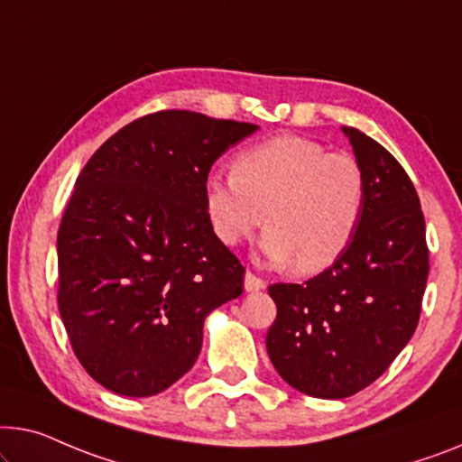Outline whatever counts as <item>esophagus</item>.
Returning <instances> with one entry per match:
<instances>
[{
	"mask_svg": "<svg viewBox=\"0 0 462 462\" xmlns=\"http://www.w3.org/2000/svg\"><path fill=\"white\" fill-rule=\"evenodd\" d=\"M263 288H265L263 278H259V275H254L253 272L245 273V291L246 292H257V291H263Z\"/></svg>",
	"mask_w": 462,
	"mask_h": 462,
	"instance_id": "34e87169",
	"label": "esophagus"
}]
</instances>
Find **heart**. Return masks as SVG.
<instances>
[{
	"label": "heart",
	"mask_w": 462,
	"mask_h": 462,
	"mask_svg": "<svg viewBox=\"0 0 462 462\" xmlns=\"http://www.w3.org/2000/svg\"><path fill=\"white\" fill-rule=\"evenodd\" d=\"M367 180L353 155L329 153L321 143L282 134L240 151L232 176L205 182V211L224 245L236 246L261 224V251L299 273L329 267L359 230Z\"/></svg>",
	"instance_id": "obj_1"
}]
</instances>
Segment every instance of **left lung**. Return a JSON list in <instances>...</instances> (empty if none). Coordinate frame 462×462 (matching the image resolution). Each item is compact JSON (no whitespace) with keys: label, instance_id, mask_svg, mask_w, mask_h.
Masks as SVG:
<instances>
[{"label":"left lung","instance_id":"8db88e82","mask_svg":"<svg viewBox=\"0 0 462 462\" xmlns=\"http://www.w3.org/2000/svg\"><path fill=\"white\" fill-rule=\"evenodd\" d=\"M367 180L353 243L305 284H272L278 315L265 346L282 380L315 398H346L374 383L407 346L430 273L425 217L396 157L342 128Z\"/></svg>","mask_w":462,"mask_h":462}]
</instances>
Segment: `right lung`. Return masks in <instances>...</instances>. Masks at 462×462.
<instances>
[{
    "label": "right lung",
    "mask_w": 462,
    "mask_h": 462,
    "mask_svg": "<svg viewBox=\"0 0 462 462\" xmlns=\"http://www.w3.org/2000/svg\"><path fill=\"white\" fill-rule=\"evenodd\" d=\"M254 130L163 109L120 128L82 168L58 230V309L103 388H170L201 353L205 318L243 294L245 267L211 230L205 182Z\"/></svg>",
    "instance_id": "right-lung-1"
}]
</instances>
